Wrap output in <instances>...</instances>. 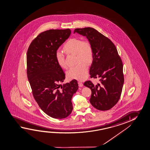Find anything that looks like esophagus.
<instances>
[{
    "label": "esophagus",
    "instance_id": "obj_1",
    "mask_svg": "<svg viewBox=\"0 0 150 150\" xmlns=\"http://www.w3.org/2000/svg\"><path fill=\"white\" fill-rule=\"evenodd\" d=\"M79 86H80V87H82L83 86V83H82L81 82H78Z\"/></svg>",
    "mask_w": 150,
    "mask_h": 150
}]
</instances>
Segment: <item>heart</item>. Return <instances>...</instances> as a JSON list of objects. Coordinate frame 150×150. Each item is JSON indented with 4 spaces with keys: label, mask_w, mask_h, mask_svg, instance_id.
<instances>
[{
    "label": "heart",
    "mask_w": 150,
    "mask_h": 150,
    "mask_svg": "<svg viewBox=\"0 0 150 150\" xmlns=\"http://www.w3.org/2000/svg\"><path fill=\"white\" fill-rule=\"evenodd\" d=\"M63 50L67 55H76V62L78 64L72 67L67 72V76L70 79L82 81L88 74V64L92 63L93 59V50L92 44L88 40L74 38H70L63 46ZM57 64L62 68H66L64 55L59 51L55 54Z\"/></svg>",
    "instance_id": "heart-1"
}]
</instances>
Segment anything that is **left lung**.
<instances>
[{
    "label": "left lung",
    "instance_id": "1",
    "mask_svg": "<svg viewBox=\"0 0 150 150\" xmlns=\"http://www.w3.org/2000/svg\"><path fill=\"white\" fill-rule=\"evenodd\" d=\"M86 36L92 44L93 59L90 69L91 78H99L100 84L90 80L84 85L92 91L91 104L97 110H107L118 102L124 82L123 64L114 44L95 29L78 28L74 33Z\"/></svg>",
    "mask_w": 150,
    "mask_h": 150
}]
</instances>
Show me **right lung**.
I'll use <instances>...</instances> for the list:
<instances>
[{
	"label": "right lung",
	"instance_id": "1",
	"mask_svg": "<svg viewBox=\"0 0 150 150\" xmlns=\"http://www.w3.org/2000/svg\"><path fill=\"white\" fill-rule=\"evenodd\" d=\"M70 34L69 29L41 32L32 41L26 54L27 76L34 98L43 112L56 119L71 113V98L78 89L75 79L60 86L65 74L55 58L57 50Z\"/></svg>",
	"mask_w": 150,
	"mask_h": 150
}]
</instances>
